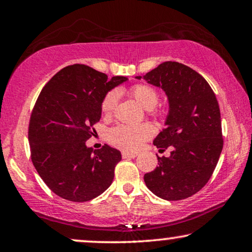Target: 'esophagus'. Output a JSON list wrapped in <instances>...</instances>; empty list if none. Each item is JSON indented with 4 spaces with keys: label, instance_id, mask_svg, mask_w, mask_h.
I'll list each match as a JSON object with an SVG mask.
<instances>
[{
    "label": "esophagus",
    "instance_id": "obj_1",
    "mask_svg": "<svg viewBox=\"0 0 252 252\" xmlns=\"http://www.w3.org/2000/svg\"><path fill=\"white\" fill-rule=\"evenodd\" d=\"M123 158H135L137 156L136 153H128V151H123L122 153Z\"/></svg>",
    "mask_w": 252,
    "mask_h": 252
}]
</instances>
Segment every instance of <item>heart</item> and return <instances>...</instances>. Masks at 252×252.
Here are the masks:
<instances>
[{
	"instance_id": "obj_1",
	"label": "heart",
	"mask_w": 252,
	"mask_h": 252,
	"mask_svg": "<svg viewBox=\"0 0 252 252\" xmlns=\"http://www.w3.org/2000/svg\"><path fill=\"white\" fill-rule=\"evenodd\" d=\"M129 94L136 99L141 106L150 110L157 105L159 101V94L151 86L137 84L129 89ZM119 98V93L117 89H112L106 93L101 103L102 112L110 116L115 110ZM155 129L150 124H140V125H118L109 130V142L119 149L134 151L142 146L144 141L149 140L154 135Z\"/></svg>"
}]
</instances>
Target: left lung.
Listing matches in <instances>:
<instances>
[{"instance_id": "8db88e82", "label": "left lung", "mask_w": 252, "mask_h": 252, "mask_svg": "<svg viewBox=\"0 0 252 252\" xmlns=\"http://www.w3.org/2000/svg\"><path fill=\"white\" fill-rule=\"evenodd\" d=\"M143 79L167 96L166 127L154 144L159 151L171 148L170 157L157 156L158 166L144 174V182L166 201L190 197L208 184L221 154L218 101L201 74L178 62H164Z\"/></svg>"}]
</instances>
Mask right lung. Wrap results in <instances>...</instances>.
<instances>
[{"mask_svg":"<svg viewBox=\"0 0 252 252\" xmlns=\"http://www.w3.org/2000/svg\"><path fill=\"white\" fill-rule=\"evenodd\" d=\"M126 77H112L84 64L62 68L48 81L29 126L31 158L41 179L60 197L87 202L112 184L119 150L86 146L102 115L104 95Z\"/></svg>","mask_w":252,"mask_h":252,"instance_id":"1","label":"right lung"}]
</instances>
